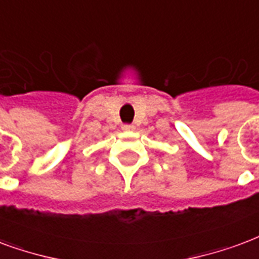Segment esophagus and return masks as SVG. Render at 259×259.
<instances>
[{
	"label": "esophagus",
	"mask_w": 259,
	"mask_h": 259,
	"mask_svg": "<svg viewBox=\"0 0 259 259\" xmlns=\"http://www.w3.org/2000/svg\"><path fill=\"white\" fill-rule=\"evenodd\" d=\"M122 129L126 130V132H127V130H133V129H134V126H133V125H130V123H125V125H122Z\"/></svg>",
	"instance_id": "1"
}]
</instances>
